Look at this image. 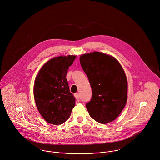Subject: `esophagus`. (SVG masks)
Returning a JSON list of instances; mask_svg holds the SVG:
<instances>
[{"mask_svg": "<svg viewBox=\"0 0 160 160\" xmlns=\"http://www.w3.org/2000/svg\"><path fill=\"white\" fill-rule=\"evenodd\" d=\"M74 96H75V98H76V99H77L78 101L80 100V98H79V94H78V93H75V94H74Z\"/></svg>", "mask_w": 160, "mask_h": 160, "instance_id": "obj_1", "label": "esophagus"}]
</instances>
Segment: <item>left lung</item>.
<instances>
[{"mask_svg": "<svg viewBox=\"0 0 160 160\" xmlns=\"http://www.w3.org/2000/svg\"><path fill=\"white\" fill-rule=\"evenodd\" d=\"M80 61L92 89V97L86 104L90 116L101 124L114 121L128 99V81L122 67L113 57L99 52L83 54Z\"/></svg>", "mask_w": 160, "mask_h": 160, "instance_id": "obj_1", "label": "left lung"}]
</instances>
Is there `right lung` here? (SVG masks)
I'll return each mask as SVG.
<instances>
[{"label":"right lung","mask_w":160,"mask_h":160,"mask_svg":"<svg viewBox=\"0 0 160 160\" xmlns=\"http://www.w3.org/2000/svg\"><path fill=\"white\" fill-rule=\"evenodd\" d=\"M75 58H54L42 67L36 76L34 87L36 105L42 117L51 124L64 123L75 105V98L70 92L66 78Z\"/></svg>","instance_id":"obj_1"}]
</instances>
